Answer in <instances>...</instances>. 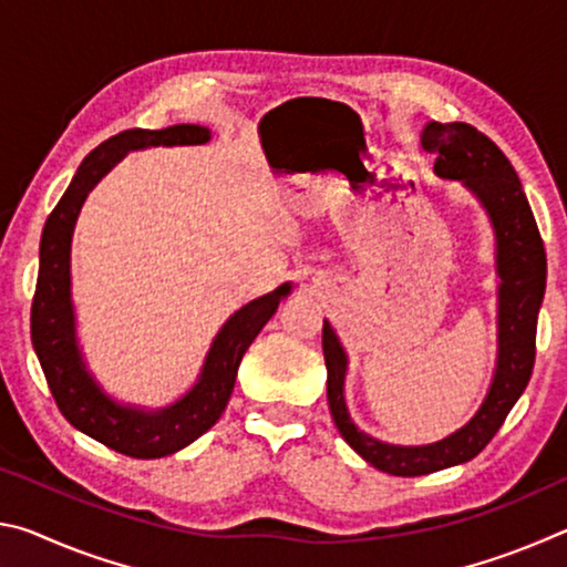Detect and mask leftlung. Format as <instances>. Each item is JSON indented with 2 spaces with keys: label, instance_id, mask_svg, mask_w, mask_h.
<instances>
[{
  "label": "left lung",
  "instance_id": "obj_1",
  "mask_svg": "<svg viewBox=\"0 0 567 567\" xmlns=\"http://www.w3.org/2000/svg\"><path fill=\"white\" fill-rule=\"evenodd\" d=\"M422 147L435 152L440 177L460 179L485 205L497 235V272H501V310H497V370L491 392L477 415L463 430L440 443L422 447L388 445L360 433L344 408V350L338 334L324 322L322 352L328 364V402L334 425L354 453L372 467L398 477H415L467 463L491 443L523 395L535 364L537 312L545 295V247L533 209L511 159L491 137L465 122H430Z\"/></svg>",
  "mask_w": 567,
  "mask_h": 567
}]
</instances>
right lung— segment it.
Masks as SVG:
<instances>
[{
  "label": "right lung",
  "mask_w": 567,
  "mask_h": 567,
  "mask_svg": "<svg viewBox=\"0 0 567 567\" xmlns=\"http://www.w3.org/2000/svg\"><path fill=\"white\" fill-rule=\"evenodd\" d=\"M209 130L199 124H175L167 130H124L92 150L76 169L60 203L47 217L40 245V275L32 300V344L44 370L47 385L62 415L84 435L117 450L122 455L150 460L177 453L207 433L233 395L243 354L257 338L290 285L237 310L213 342L197 385L167 410L145 412L122 408L94 385L84 370L74 340L70 302V245L72 229L87 192L117 165L127 150L157 145H203Z\"/></svg>",
  "instance_id": "obj_1"
}]
</instances>
